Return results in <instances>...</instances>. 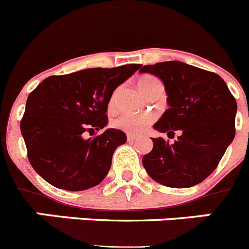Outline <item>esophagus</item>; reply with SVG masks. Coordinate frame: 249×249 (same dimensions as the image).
Here are the masks:
<instances>
[{"mask_svg":"<svg viewBox=\"0 0 249 249\" xmlns=\"http://www.w3.org/2000/svg\"><path fill=\"white\" fill-rule=\"evenodd\" d=\"M137 140V136H135V135H127V141H128V142H133V141H136Z\"/></svg>","mask_w":249,"mask_h":249,"instance_id":"1","label":"esophagus"}]
</instances>
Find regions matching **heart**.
Segmentation results:
<instances>
[{
  "label": "heart",
  "instance_id": "b5f03b06",
  "mask_svg": "<svg viewBox=\"0 0 249 249\" xmlns=\"http://www.w3.org/2000/svg\"><path fill=\"white\" fill-rule=\"evenodd\" d=\"M138 87L142 91V93L146 94L147 97L149 96L151 92L155 89H162V83L158 80L157 77L152 76V74H144L138 80ZM116 96H117V91H114L112 93L111 98H109V107H113L114 102H116ZM153 122V117L151 114L147 113H122L118 117L114 118L112 121V126L114 128L121 129V131L129 133V135H138L142 131L151 126V123Z\"/></svg>",
  "mask_w": 249,
  "mask_h": 249
}]
</instances>
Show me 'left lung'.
I'll return each mask as SVG.
<instances>
[{
  "mask_svg": "<svg viewBox=\"0 0 249 249\" xmlns=\"http://www.w3.org/2000/svg\"><path fill=\"white\" fill-rule=\"evenodd\" d=\"M140 72L163 81L169 108L155 128L175 143L152 138L153 148L142 163L156 182L173 188L201 183L217 168L236 135L237 102L227 85L214 72L179 61L143 66Z\"/></svg>",
  "mask_w": 249,
  "mask_h": 249,
  "instance_id": "1",
  "label": "left lung"
}]
</instances>
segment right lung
I'll return each mask as SVG.
<instances>
[{"label":"right lung","instance_id":"1","mask_svg":"<svg viewBox=\"0 0 249 249\" xmlns=\"http://www.w3.org/2000/svg\"><path fill=\"white\" fill-rule=\"evenodd\" d=\"M141 65L87 68L51 76L31 92L21 120V133L31 166L52 186L83 191L97 186L111 168L114 149L126 133L109 128L86 140L108 122L112 93Z\"/></svg>","mask_w":249,"mask_h":249}]
</instances>
